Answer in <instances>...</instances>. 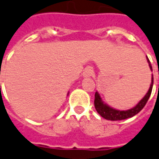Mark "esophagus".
Wrapping results in <instances>:
<instances>
[{
    "label": "esophagus",
    "instance_id": "obj_1",
    "mask_svg": "<svg viewBox=\"0 0 159 159\" xmlns=\"http://www.w3.org/2000/svg\"><path fill=\"white\" fill-rule=\"evenodd\" d=\"M92 74H93V70H92V68L91 67H85V70L83 72V75L85 77H90V76H92Z\"/></svg>",
    "mask_w": 159,
    "mask_h": 159
}]
</instances>
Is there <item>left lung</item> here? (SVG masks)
Masks as SVG:
<instances>
[{"label":"left lung","instance_id":"8db88e82","mask_svg":"<svg viewBox=\"0 0 159 159\" xmlns=\"http://www.w3.org/2000/svg\"><path fill=\"white\" fill-rule=\"evenodd\" d=\"M147 61L149 63L150 68L152 70V65H151V62H150L148 58H147ZM152 85H153V76L152 78V84L150 86L149 91L147 92L146 96L139 101V103L135 107L132 108L131 110H117L108 106L107 104L103 103L98 92H96L95 99H94V106H95L96 110L98 111V113L102 117L107 119V120H110V121H120V120H124L127 118L133 117L134 116H135L136 114L139 113V111L145 107L146 103H147V101L149 99L151 93H152Z\"/></svg>","mask_w":159,"mask_h":159}]
</instances>
